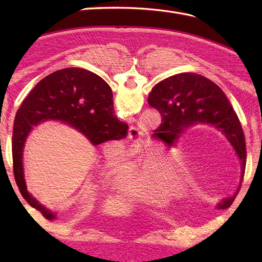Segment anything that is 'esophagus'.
I'll use <instances>...</instances> for the list:
<instances>
[{"label": "esophagus", "mask_w": 262, "mask_h": 262, "mask_svg": "<svg viewBox=\"0 0 262 262\" xmlns=\"http://www.w3.org/2000/svg\"><path fill=\"white\" fill-rule=\"evenodd\" d=\"M141 129L136 126H130L129 132H128V137L129 140L133 142V145H138L142 141V136H141Z\"/></svg>", "instance_id": "34e87169"}]
</instances>
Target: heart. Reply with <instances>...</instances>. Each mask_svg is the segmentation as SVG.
Masks as SVG:
<instances>
[{"label":"heart","instance_id":"obj_1","mask_svg":"<svg viewBox=\"0 0 262 262\" xmlns=\"http://www.w3.org/2000/svg\"><path fill=\"white\" fill-rule=\"evenodd\" d=\"M124 149L120 146L108 149L102 163L103 177L110 182H118L119 190L129 196L159 200L176 199L186 191V183L181 174L169 164L164 155L149 149L143 152L132 148L124 158L120 169V158Z\"/></svg>","mask_w":262,"mask_h":262}]
</instances>
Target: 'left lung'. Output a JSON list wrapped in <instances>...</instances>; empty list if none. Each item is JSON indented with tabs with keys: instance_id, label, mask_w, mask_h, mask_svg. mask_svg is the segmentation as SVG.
<instances>
[{
	"instance_id": "obj_1",
	"label": "left lung",
	"mask_w": 262,
	"mask_h": 262,
	"mask_svg": "<svg viewBox=\"0 0 262 262\" xmlns=\"http://www.w3.org/2000/svg\"><path fill=\"white\" fill-rule=\"evenodd\" d=\"M148 103L159 110L162 121L157 135L168 145H174L187 128L209 125L223 134L241 162V180L233 196L220 204L230 207L241 188L246 170V138L241 122L222 89L207 77L196 73H179L154 85Z\"/></svg>"
}]
</instances>
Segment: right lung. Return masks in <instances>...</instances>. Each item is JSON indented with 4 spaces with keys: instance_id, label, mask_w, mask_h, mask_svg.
Masks as SVG:
<instances>
[{
    "instance_id": "right-lung-1",
    "label": "right lung",
    "mask_w": 262,
    "mask_h": 262,
    "mask_svg": "<svg viewBox=\"0 0 262 262\" xmlns=\"http://www.w3.org/2000/svg\"><path fill=\"white\" fill-rule=\"evenodd\" d=\"M48 120L74 127L94 146L124 138L128 125L114 115L113 91L108 83L84 69L54 72L39 82L22 101L15 115L12 135L14 179L22 197L47 220H55L57 215L28 192L24 172L27 137L33 126Z\"/></svg>"
}]
</instances>
